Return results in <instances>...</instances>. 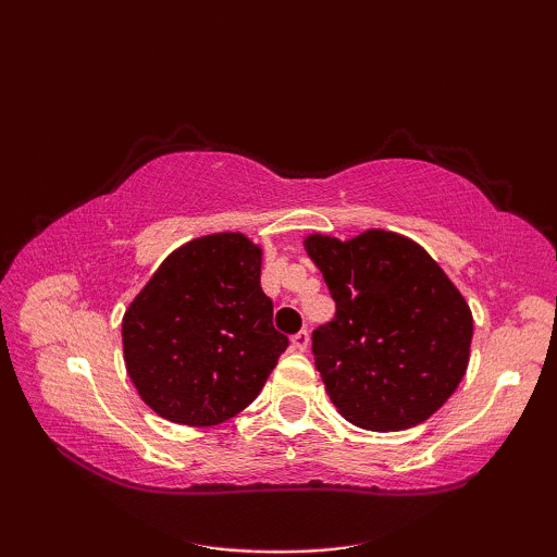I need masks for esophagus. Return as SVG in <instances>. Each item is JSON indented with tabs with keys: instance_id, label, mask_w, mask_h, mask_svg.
<instances>
[{
	"instance_id": "34e87169",
	"label": "esophagus",
	"mask_w": 557,
	"mask_h": 557,
	"mask_svg": "<svg viewBox=\"0 0 557 557\" xmlns=\"http://www.w3.org/2000/svg\"><path fill=\"white\" fill-rule=\"evenodd\" d=\"M292 349H297V351L309 349V333H306V330H299V333L292 337Z\"/></svg>"
}]
</instances>
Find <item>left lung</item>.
<instances>
[{"label": "left lung", "instance_id": "left-lung-1", "mask_svg": "<svg viewBox=\"0 0 557 557\" xmlns=\"http://www.w3.org/2000/svg\"><path fill=\"white\" fill-rule=\"evenodd\" d=\"M304 246L335 299L311 349L337 411L383 433L429 419L467 373L474 321L459 289L395 232L311 234Z\"/></svg>", "mask_w": 557, "mask_h": 557}]
</instances>
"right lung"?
I'll return each mask as SVG.
<instances>
[{
  "mask_svg": "<svg viewBox=\"0 0 557 557\" xmlns=\"http://www.w3.org/2000/svg\"><path fill=\"white\" fill-rule=\"evenodd\" d=\"M260 256L239 232L200 236L164 258L126 309V371L162 419L215 425L236 417L289 347L272 325Z\"/></svg>",
  "mask_w": 557,
  "mask_h": 557,
  "instance_id": "right-lung-1",
  "label": "right lung"
}]
</instances>
